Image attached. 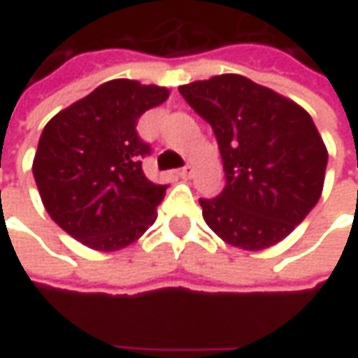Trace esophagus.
Returning <instances> with one entry per match:
<instances>
[{"label": "esophagus", "instance_id": "obj_1", "mask_svg": "<svg viewBox=\"0 0 358 358\" xmlns=\"http://www.w3.org/2000/svg\"><path fill=\"white\" fill-rule=\"evenodd\" d=\"M177 175H179V177H191V175H193V167H191V165H185V167H181V169H179V171H177Z\"/></svg>", "mask_w": 358, "mask_h": 358}]
</instances>
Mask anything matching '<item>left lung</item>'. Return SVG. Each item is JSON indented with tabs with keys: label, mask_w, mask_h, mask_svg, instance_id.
Here are the masks:
<instances>
[{
	"label": "left lung",
	"mask_w": 358,
	"mask_h": 358,
	"mask_svg": "<svg viewBox=\"0 0 358 358\" xmlns=\"http://www.w3.org/2000/svg\"><path fill=\"white\" fill-rule=\"evenodd\" d=\"M179 93L211 125L225 169L223 191L199 199L205 223L245 251L277 245L323 193L329 153L310 115L235 73L193 81Z\"/></svg>",
	"instance_id": "8db88e82"
}]
</instances>
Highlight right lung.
I'll return each mask as SVG.
<instances>
[{
	"label": "right lung",
	"instance_id": "right-lung-1",
	"mask_svg": "<svg viewBox=\"0 0 358 358\" xmlns=\"http://www.w3.org/2000/svg\"><path fill=\"white\" fill-rule=\"evenodd\" d=\"M169 97L159 85L113 79L45 125L34 177L49 217L95 251H119L157 219L167 185L149 181L151 147L137 133L147 109Z\"/></svg>",
	"mask_w": 358,
	"mask_h": 358
}]
</instances>
